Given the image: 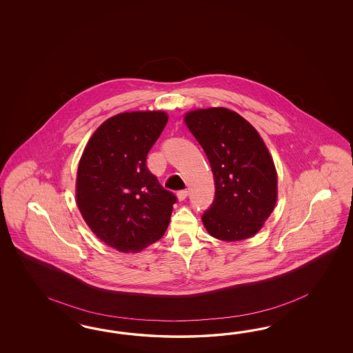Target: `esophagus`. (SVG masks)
Wrapping results in <instances>:
<instances>
[{
  "mask_svg": "<svg viewBox=\"0 0 353 353\" xmlns=\"http://www.w3.org/2000/svg\"><path fill=\"white\" fill-rule=\"evenodd\" d=\"M188 190H180V192H177V198H179V201H185L186 199V196H188Z\"/></svg>",
  "mask_w": 353,
  "mask_h": 353,
  "instance_id": "1",
  "label": "esophagus"
}]
</instances>
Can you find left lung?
I'll use <instances>...</instances> for the list:
<instances>
[{
    "label": "left lung",
    "instance_id": "1",
    "mask_svg": "<svg viewBox=\"0 0 353 353\" xmlns=\"http://www.w3.org/2000/svg\"><path fill=\"white\" fill-rule=\"evenodd\" d=\"M185 123L214 173V202L202 214L205 229L229 242L256 234L277 201V172L256 129L224 107L192 111Z\"/></svg>",
    "mask_w": 353,
    "mask_h": 353
}]
</instances>
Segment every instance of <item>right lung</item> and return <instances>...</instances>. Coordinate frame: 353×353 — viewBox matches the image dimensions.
Wrapping results in <instances>:
<instances>
[{
	"instance_id": "obj_1",
	"label": "right lung",
	"mask_w": 353,
	"mask_h": 353,
	"mask_svg": "<svg viewBox=\"0 0 353 353\" xmlns=\"http://www.w3.org/2000/svg\"><path fill=\"white\" fill-rule=\"evenodd\" d=\"M167 121L161 111L112 117L93 133L79 163V210L92 232L120 252L155 243L170 224L177 196L146 164Z\"/></svg>"
}]
</instances>
